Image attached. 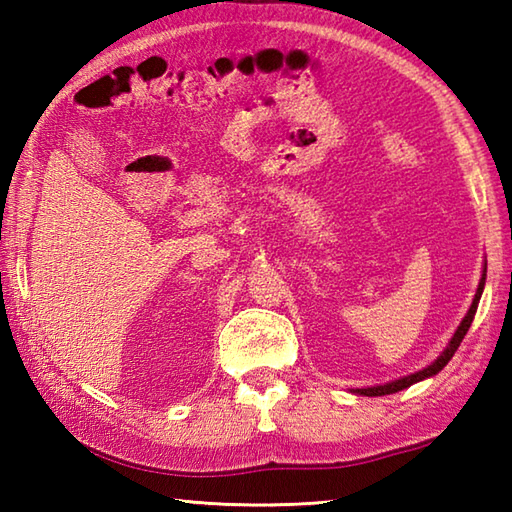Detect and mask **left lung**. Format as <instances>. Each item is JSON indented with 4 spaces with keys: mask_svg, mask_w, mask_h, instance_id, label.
Wrapping results in <instances>:
<instances>
[{
    "mask_svg": "<svg viewBox=\"0 0 512 512\" xmlns=\"http://www.w3.org/2000/svg\"><path fill=\"white\" fill-rule=\"evenodd\" d=\"M484 281H486V270H484V275H482V279H480V286H477L475 299H473V303H471L469 312H466V317H464V319H462V323L458 325V330H455V334L451 336V341H449V345H447V350H444V352L436 358V361H433L431 365H427L424 369H420V372H416V374L402 376V378H398V380H391V383L376 385V387H365V389H354V394H361V396H387V394H396V391L407 389V387H409V385H413V383H420V380H424V378L436 376V374L440 372V369L451 361L453 354L458 352V347H460L462 339L466 336V332H469L471 323H473V317H475V312H477V303H480V297H482Z\"/></svg>",
    "mask_w": 512,
    "mask_h": 512,
    "instance_id": "1",
    "label": "left lung"
}]
</instances>
